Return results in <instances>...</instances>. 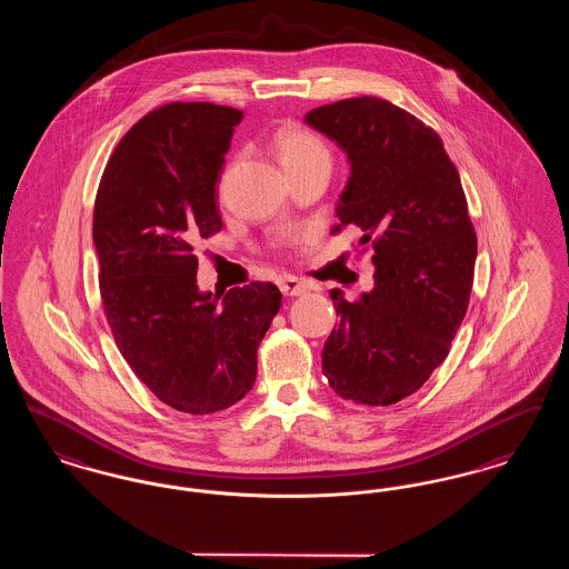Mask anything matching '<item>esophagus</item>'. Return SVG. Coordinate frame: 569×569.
Instances as JSON below:
<instances>
[{
    "label": "esophagus",
    "instance_id": "1",
    "mask_svg": "<svg viewBox=\"0 0 569 569\" xmlns=\"http://www.w3.org/2000/svg\"><path fill=\"white\" fill-rule=\"evenodd\" d=\"M279 290L283 297H300L307 292V286L297 279V277H281L279 279Z\"/></svg>",
    "mask_w": 569,
    "mask_h": 569
}]
</instances>
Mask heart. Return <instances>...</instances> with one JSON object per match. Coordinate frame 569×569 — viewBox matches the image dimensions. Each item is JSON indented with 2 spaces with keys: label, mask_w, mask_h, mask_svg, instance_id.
Wrapping results in <instances>:
<instances>
[{
  "label": "heart",
  "mask_w": 569,
  "mask_h": 569,
  "mask_svg": "<svg viewBox=\"0 0 569 569\" xmlns=\"http://www.w3.org/2000/svg\"><path fill=\"white\" fill-rule=\"evenodd\" d=\"M272 144L286 172L311 166V163L330 162V151L325 140L313 130L297 123H286L277 128V132L272 136ZM302 239L305 237L298 232H283L274 239V244L281 249H292L302 243Z\"/></svg>",
  "instance_id": "obj_1"
}]
</instances>
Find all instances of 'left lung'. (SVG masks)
Listing matches in <instances>:
<instances>
[{
    "mask_svg": "<svg viewBox=\"0 0 569 569\" xmlns=\"http://www.w3.org/2000/svg\"><path fill=\"white\" fill-rule=\"evenodd\" d=\"M305 121L350 158L337 216L362 230L376 264L371 292L346 300L330 290L339 326L322 371L348 401L392 406L446 360L469 307L478 239L459 170L433 128L376 96L318 107Z\"/></svg>",
    "mask_w": 569,
    "mask_h": 569,
    "instance_id": "obj_1",
    "label": "left lung"
}]
</instances>
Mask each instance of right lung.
<instances>
[{
	"mask_svg": "<svg viewBox=\"0 0 569 569\" xmlns=\"http://www.w3.org/2000/svg\"><path fill=\"white\" fill-rule=\"evenodd\" d=\"M241 110L170 102L114 147L93 204L100 297L114 343L162 403L193 416L251 390L281 307L274 283L202 295L193 247L221 230L216 183Z\"/></svg>",
	"mask_w": 569,
	"mask_h": 569,
	"instance_id": "add662e5",
	"label": "right lung"
}]
</instances>
